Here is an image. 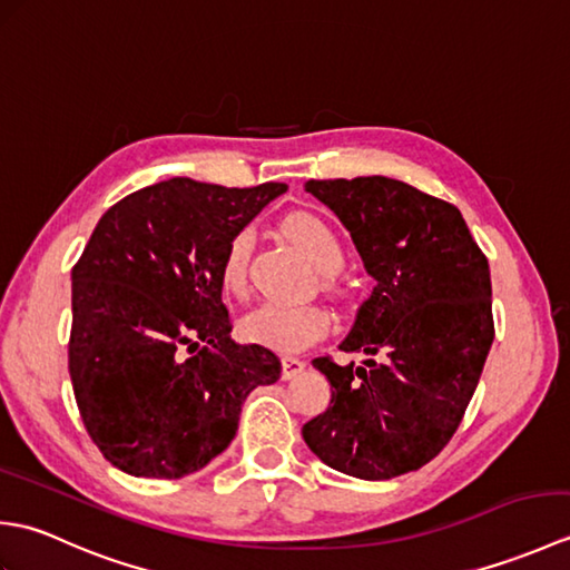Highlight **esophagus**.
Here are the masks:
<instances>
[{"label":"esophagus","mask_w":570,"mask_h":570,"mask_svg":"<svg viewBox=\"0 0 570 570\" xmlns=\"http://www.w3.org/2000/svg\"><path fill=\"white\" fill-rule=\"evenodd\" d=\"M304 367H306V362L301 360V357H294V355H284L282 357V377L284 380L296 377L298 372H304Z\"/></svg>","instance_id":"obj_1"}]
</instances>
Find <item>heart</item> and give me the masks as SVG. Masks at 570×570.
Wrapping results in <instances>:
<instances>
[{
	"mask_svg": "<svg viewBox=\"0 0 570 570\" xmlns=\"http://www.w3.org/2000/svg\"><path fill=\"white\" fill-rule=\"evenodd\" d=\"M284 235L308 254V259L318 266L331 282V274L341 269L345 262L343 242L333 225L316 213H292L282 223ZM249 254L252 235L249 229H239L225 245L220 259V284L227 294L245 296L249 286ZM242 328L262 345H269L284 353H296L321 337L331 328L328 311L316 304H262L252 308Z\"/></svg>",
	"mask_w": 570,
	"mask_h": 570,
	"instance_id": "heart-1",
	"label": "heart"
}]
</instances>
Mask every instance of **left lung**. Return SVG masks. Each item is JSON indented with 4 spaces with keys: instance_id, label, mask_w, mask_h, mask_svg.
Here are the masks:
<instances>
[{
    "instance_id": "1",
    "label": "left lung",
    "mask_w": 570,
    "mask_h": 570,
    "mask_svg": "<svg viewBox=\"0 0 570 570\" xmlns=\"http://www.w3.org/2000/svg\"><path fill=\"white\" fill-rule=\"evenodd\" d=\"M306 190L341 217L377 286L341 343L370 360H313L331 404L301 433L345 475H404L443 451L475 394L494 341L488 257L455 205L404 180H308Z\"/></svg>"
}]
</instances>
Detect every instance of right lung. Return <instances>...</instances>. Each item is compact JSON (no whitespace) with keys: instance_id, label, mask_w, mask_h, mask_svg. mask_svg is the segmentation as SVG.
I'll return each mask as SVG.
<instances>
[{"instance_id":"1","label":"right lung","mask_w":570,"mask_h":570,"mask_svg":"<svg viewBox=\"0 0 570 570\" xmlns=\"http://www.w3.org/2000/svg\"><path fill=\"white\" fill-rule=\"evenodd\" d=\"M286 184L171 178L107 210L72 266L68 370L80 419L115 468L178 480L220 455L239 411L282 362L237 345L223 304L225 245Z\"/></svg>"}]
</instances>
